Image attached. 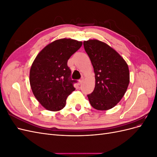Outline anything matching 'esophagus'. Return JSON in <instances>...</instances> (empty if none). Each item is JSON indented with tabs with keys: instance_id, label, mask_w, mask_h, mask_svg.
Masks as SVG:
<instances>
[{
	"instance_id": "34e87169",
	"label": "esophagus",
	"mask_w": 157,
	"mask_h": 157,
	"mask_svg": "<svg viewBox=\"0 0 157 157\" xmlns=\"http://www.w3.org/2000/svg\"><path fill=\"white\" fill-rule=\"evenodd\" d=\"M82 80H83V77H82L81 79H80V80H78V84H81L82 82Z\"/></svg>"
}]
</instances>
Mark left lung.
Here are the masks:
<instances>
[{"label": "left lung", "mask_w": 157, "mask_h": 157, "mask_svg": "<svg viewBox=\"0 0 157 157\" xmlns=\"http://www.w3.org/2000/svg\"><path fill=\"white\" fill-rule=\"evenodd\" d=\"M84 48L91 61L96 78L92 93L88 95L97 110H109L121 101L130 82L128 66L111 46L93 39L84 41Z\"/></svg>", "instance_id": "8db88e82"}]
</instances>
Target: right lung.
Here are the masks:
<instances>
[{
    "instance_id": "add662e5",
    "label": "right lung",
    "mask_w": 157,
    "mask_h": 157,
    "mask_svg": "<svg viewBox=\"0 0 157 157\" xmlns=\"http://www.w3.org/2000/svg\"><path fill=\"white\" fill-rule=\"evenodd\" d=\"M82 44L71 39H61L45 46L31 65L29 82L35 97L45 109L52 111L62 109L66 99L75 91L67 61Z\"/></svg>"
}]
</instances>
